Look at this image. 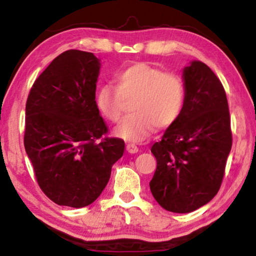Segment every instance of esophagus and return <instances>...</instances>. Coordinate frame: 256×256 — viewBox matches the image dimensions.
<instances>
[{"label": "esophagus", "mask_w": 256, "mask_h": 256, "mask_svg": "<svg viewBox=\"0 0 256 256\" xmlns=\"http://www.w3.org/2000/svg\"><path fill=\"white\" fill-rule=\"evenodd\" d=\"M127 151L129 154H136L139 151V148L136 146V144H132V142H129V144H127Z\"/></svg>", "instance_id": "esophagus-1"}]
</instances>
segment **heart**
Wrapping results in <instances>:
<instances>
[{"instance_id":"b5f03b06","label":"heart","mask_w":256,"mask_h":256,"mask_svg":"<svg viewBox=\"0 0 256 256\" xmlns=\"http://www.w3.org/2000/svg\"><path fill=\"white\" fill-rule=\"evenodd\" d=\"M116 86L104 85L96 94L98 111L111 122H118L132 102L130 116L117 126L116 133L128 142L148 139L156 127L164 129L177 122L186 104V83L178 74L146 62L127 66L114 76Z\"/></svg>"}]
</instances>
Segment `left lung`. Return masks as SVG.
Wrapping results in <instances>:
<instances>
[{"instance_id": "obj_1", "label": "left lung", "mask_w": 256, "mask_h": 256, "mask_svg": "<svg viewBox=\"0 0 256 256\" xmlns=\"http://www.w3.org/2000/svg\"><path fill=\"white\" fill-rule=\"evenodd\" d=\"M186 104L151 152L156 171L150 190L164 210L186 214L217 194L232 148L226 92L216 74L200 61L183 70Z\"/></svg>"}]
</instances>
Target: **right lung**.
<instances>
[{
	"instance_id": "1",
	"label": "right lung",
	"mask_w": 256,
	"mask_h": 256,
	"mask_svg": "<svg viewBox=\"0 0 256 256\" xmlns=\"http://www.w3.org/2000/svg\"><path fill=\"white\" fill-rule=\"evenodd\" d=\"M100 61L68 50L34 82L26 105L24 148L41 190L57 205L84 208L105 189L124 142L108 138L95 101Z\"/></svg>"
}]
</instances>
